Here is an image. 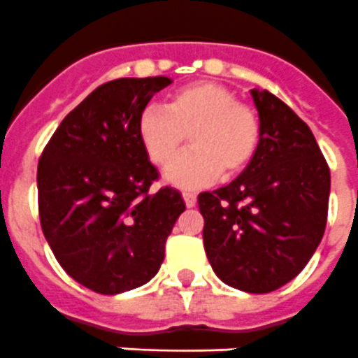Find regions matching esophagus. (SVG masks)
<instances>
[{"label":"esophagus","mask_w":358,"mask_h":358,"mask_svg":"<svg viewBox=\"0 0 358 358\" xmlns=\"http://www.w3.org/2000/svg\"><path fill=\"white\" fill-rule=\"evenodd\" d=\"M182 196H184V202H185V206H187V207H194V206H196V194L184 193V194H182Z\"/></svg>","instance_id":"obj_1"}]
</instances>
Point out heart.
Segmentation results:
<instances>
[{"instance_id": "heart-1", "label": "heart", "mask_w": 358, "mask_h": 358, "mask_svg": "<svg viewBox=\"0 0 358 358\" xmlns=\"http://www.w3.org/2000/svg\"><path fill=\"white\" fill-rule=\"evenodd\" d=\"M138 140L156 167H165L189 134L192 151L171 164L165 180L182 189L236 176L255 160L262 138L257 110L215 82H196L167 96L164 109L149 105L138 114Z\"/></svg>"}]
</instances>
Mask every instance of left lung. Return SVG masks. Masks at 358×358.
Returning a JSON list of instances; mask_svg holds the SVG:
<instances>
[{
  "label": "left lung",
  "instance_id": "1",
  "mask_svg": "<svg viewBox=\"0 0 358 358\" xmlns=\"http://www.w3.org/2000/svg\"><path fill=\"white\" fill-rule=\"evenodd\" d=\"M260 147L229 185L198 194L203 248L227 286L269 293L317 251L327 220L329 167L311 129L269 91H251Z\"/></svg>",
  "mask_w": 358,
  "mask_h": 358
}]
</instances>
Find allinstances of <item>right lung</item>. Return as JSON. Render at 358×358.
<instances>
[{
  "label": "right lung",
  "mask_w": 358,
  "mask_h": 358,
  "mask_svg": "<svg viewBox=\"0 0 358 358\" xmlns=\"http://www.w3.org/2000/svg\"><path fill=\"white\" fill-rule=\"evenodd\" d=\"M167 85L165 76L103 83L63 118L41 152L45 238L67 275L101 295L151 280L185 211L176 189L149 191L158 171L136 133L138 114Z\"/></svg>",
  "instance_id": "add662e5"
}]
</instances>
